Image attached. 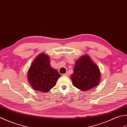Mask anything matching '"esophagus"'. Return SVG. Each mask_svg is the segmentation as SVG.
I'll list each match as a JSON object with an SVG mask.
<instances>
[{
  "instance_id": "obj_1",
  "label": "esophagus",
  "mask_w": 127,
  "mask_h": 127,
  "mask_svg": "<svg viewBox=\"0 0 127 127\" xmlns=\"http://www.w3.org/2000/svg\"><path fill=\"white\" fill-rule=\"evenodd\" d=\"M63 75V76H69V73H68V72H66V73H64Z\"/></svg>"
}]
</instances>
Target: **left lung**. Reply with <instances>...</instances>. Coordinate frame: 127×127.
Listing matches in <instances>:
<instances>
[{"mask_svg":"<svg viewBox=\"0 0 127 127\" xmlns=\"http://www.w3.org/2000/svg\"><path fill=\"white\" fill-rule=\"evenodd\" d=\"M100 76L99 68L96 64L88 56L84 55L76 62L71 79L75 87L86 91L97 86Z\"/></svg>","mask_w":127,"mask_h":127,"instance_id":"1","label":"left lung"}]
</instances>
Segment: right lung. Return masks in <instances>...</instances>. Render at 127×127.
I'll use <instances>...</instances> for the list:
<instances>
[{
  "mask_svg": "<svg viewBox=\"0 0 127 127\" xmlns=\"http://www.w3.org/2000/svg\"><path fill=\"white\" fill-rule=\"evenodd\" d=\"M27 77L33 89L46 93L55 86L60 74L51 67L49 56L43 53L39 54L33 62Z\"/></svg>",
  "mask_w": 127,
  "mask_h": 127,
  "instance_id": "add662e5",
  "label": "right lung"
}]
</instances>
